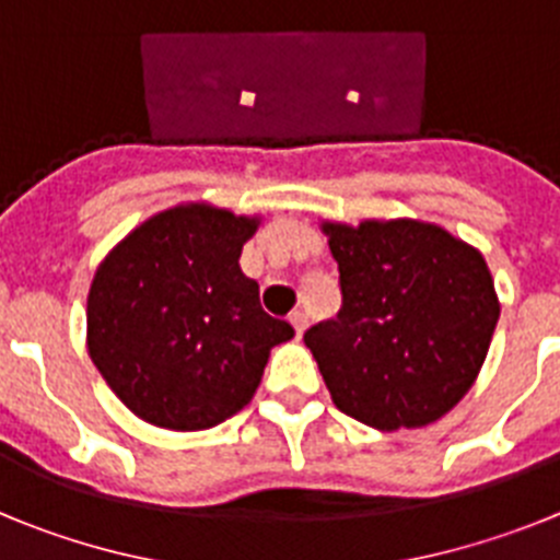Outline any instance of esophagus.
<instances>
[{
	"label": "esophagus",
	"instance_id": "obj_1",
	"mask_svg": "<svg viewBox=\"0 0 560 560\" xmlns=\"http://www.w3.org/2000/svg\"><path fill=\"white\" fill-rule=\"evenodd\" d=\"M289 319H291V328H294L296 339H300V336L305 334V328H308V314H305V311H294Z\"/></svg>",
	"mask_w": 560,
	"mask_h": 560
}]
</instances>
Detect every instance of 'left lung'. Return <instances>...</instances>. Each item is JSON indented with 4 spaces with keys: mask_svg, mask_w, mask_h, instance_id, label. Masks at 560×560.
<instances>
[{
    "mask_svg": "<svg viewBox=\"0 0 560 560\" xmlns=\"http://www.w3.org/2000/svg\"><path fill=\"white\" fill-rule=\"evenodd\" d=\"M341 311L305 334L336 409L420 429L457 407L491 348L499 296L482 252L415 219L323 221Z\"/></svg>",
    "mask_w": 560,
    "mask_h": 560,
    "instance_id": "1",
    "label": "left lung"
}]
</instances>
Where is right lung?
Returning a JSON list of instances; mask_svg holds the SVG:
<instances>
[{
	"mask_svg": "<svg viewBox=\"0 0 560 560\" xmlns=\"http://www.w3.org/2000/svg\"><path fill=\"white\" fill-rule=\"evenodd\" d=\"M257 226L260 215L187 201L133 226L97 266L89 355L151 427L224 423L252 400L271 348L294 336L260 308V289L237 264Z\"/></svg>",
	"mask_w": 560,
	"mask_h": 560,
	"instance_id": "obj_1",
	"label": "right lung"
}]
</instances>
